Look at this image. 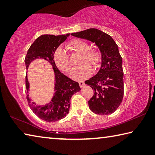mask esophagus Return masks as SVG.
<instances>
[{
  "mask_svg": "<svg viewBox=\"0 0 155 155\" xmlns=\"http://www.w3.org/2000/svg\"><path fill=\"white\" fill-rule=\"evenodd\" d=\"M78 83H79V85H80L81 87H83V86L85 85V83H84L83 81H79V82H78Z\"/></svg>",
  "mask_w": 155,
  "mask_h": 155,
  "instance_id": "34e87169",
  "label": "esophagus"
}]
</instances>
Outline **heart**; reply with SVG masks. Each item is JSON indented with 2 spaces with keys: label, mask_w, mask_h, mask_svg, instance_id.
<instances>
[{
  "label": "heart",
  "mask_w": 155,
  "mask_h": 155,
  "mask_svg": "<svg viewBox=\"0 0 155 155\" xmlns=\"http://www.w3.org/2000/svg\"><path fill=\"white\" fill-rule=\"evenodd\" d=\"M67 47L72 52L81 54L80 64H87L75 68L70 74V77L77 81H84L90 77L92 73V68L89 65L93 68L98 66L101 59L100 52L96 49L91 48L87 41L81 39H73L68 42ZM54 60L57 67L62 71L68 72L71 70L72 64L69 55L62 48H58L54 52Z\"/></svg>",
  "instance_id": "obj_1"
}]
</instances>
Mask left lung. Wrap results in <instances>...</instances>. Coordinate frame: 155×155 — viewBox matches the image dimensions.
I'll use <instances>...</instances> for the list:
<instances>
[{
  "label": "left lung",
  "instance_id": "left-lung-1",
  "mask_svg": "<svg viewBox=\"0 0 155 155\" xmlns=\"http://www.w3.org/2000/svg\"><path fill=\"white\" fill-rule=\"evenodd\" d=\"M72 35L95 43L101 52V66L98 73L85 81L94 90L88 101L92 112L98 115L113 114L124 96V72L118 46L111 36L96 28L73 33Z\"/></svg>",
  "mask_w": 155,
  "mask_h": 155
}]
</instances>
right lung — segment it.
<instances>
[{
	"label": "right lung",
	"instance_id": "right-lung-1",
	"mask_svg": "<svg viewBox=\"0 0 155 155\" xmlns=\"http://www.w3.org/2000/svg\"><path fill=\"white\" fill-rule=\"evenodd\" d=\"M70 33L63 35H42L38 37L31 44L25 57L26 68L31 62L38 59H44L51 64L54 72V96L49 103L44 105H37L31 102L28 95L29 83L26 76L27 98L30 108L37 116L48 122H53L64 118L69 113L70 99L72 95L81 90L77 82L72 81L59 71L54 63V54L60 44L64 42Z\"/></svg>",
	"mask_w": 155,
	"mask_h": 155
}]
</instances>
